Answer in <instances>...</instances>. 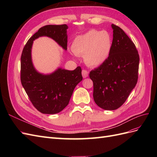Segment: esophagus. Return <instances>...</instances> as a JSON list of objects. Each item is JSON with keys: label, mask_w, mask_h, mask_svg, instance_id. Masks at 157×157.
Wrapping results in <instances>:
<instances>
[{"label": "esophagus", "mask_w": 157, "mask_h": 157, "mask_svg": "<svg viewBox=\"0 0 157 157\" xmlns=\"http://www.w3.org/2000/svg\"><path fill=\"white\" fill-rule=\"evenodd\" d=\"M82 75L83 78H86L88 76V72L86 70H82Z\"/></svg>", "instance_id": "esophagus-1"}]
</instances>
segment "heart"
I'll return each instance as SVG.
<instances>
[{
	"instance_id": "1",
	"label": "heart",
	"mask_w": 157,
	"mask_h": 157,
	"mask_svg": "<svg viewBox=\"0 0 157 157\" xmlns=\"http://www.w3.org/2000/svg\"><path fill=\"white\" fill-rule=\"evenodd\" d=\"M111 46V38L107 31L90 30L76 37L71 48L76 56H84L87 65L97 67L107 61Z\"/></svg>"
}]
</instances>
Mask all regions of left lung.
<instances>
[{
    "label": "left lung",
    "instance_id": "obj_1",
    "mask_svg": "<svg viewBox=\"0 0 157 157\" xmlns=\"http://www.w3.org/2000/svg\"><path fill=\"white\" fill-rule=\"evenodd\" d=\"M113 39L105 63L90 71L94 101L105 110L123 105L138 78L140 56L136 46L121 28L112 24Z\"/></svg>",
    "mask_w": 157,
    "mask_h": 157
}]
</instances>
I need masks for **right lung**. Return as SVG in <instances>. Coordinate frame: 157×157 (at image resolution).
<instances>
[{
	"mask_svg": "<svg viewBox=\"0 0 157 157\" xmlns=\"http://www.w3.org/2000/svg\"><path fill=\"white\" fill-rule=\"evenodd\" d=\"M67 29L65 24L42 27L28 40L23 49L21 82L33 105L42 113H58L68 105L75 88L82 80V69L78 66L73 71L58 68L49 75L39 73L32 62L33 40L40 36H48L66 50Z\"/></svg>",
	"mask_w": 157,
	"mask_h": 157,
	"instance_id": "right-lung-1",
	"label": "right lung"
}]
</instances>
